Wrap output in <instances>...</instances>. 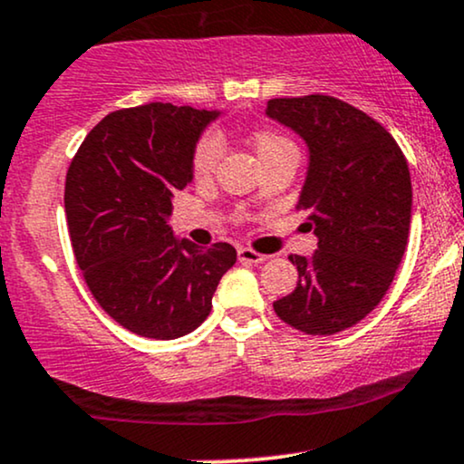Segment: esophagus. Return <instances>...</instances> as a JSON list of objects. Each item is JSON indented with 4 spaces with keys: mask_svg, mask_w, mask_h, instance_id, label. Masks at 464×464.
Listing matches in <instances>:
<instances>
[{
    "mask_svg": "<svg viewBox=\"0 0 464 464\" xmlns=\"http://www.w3.org/2000/svg\"><path fill=\"white\" fill-rule=\"evenodd\" d=\"M237 256H239V261H244V264H255V266L264 264V261L267 259V255L255 253V250H250V248H239Z\"/></svg>",
    "mask_w": 464,
    "mask_h": 464,
    "instance_id": "34e87169",
    "label": "esophagus"
}]
</instances>
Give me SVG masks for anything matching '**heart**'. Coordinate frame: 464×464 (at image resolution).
I'll return each mask as SVG.
<instances>
[{"mask_svg":"<svg viewBox=\"0 0 464 464\" xmlns=\"http://www.w3.org/2000/svg\"><path fill=\"white\" fill-rule=\"evenodd\" d=\"M253 144H255L256 155H259V160L276 153V150L294 149V144L289 142L285 136H281V133L270 131V130L256 131L253 136ZM222 150H225V144H222V138L218 136V133H214V131L203 133L192 149V172L194 175L200 179L209 177L211 172L216 170L218 161H220V158H222Z\"/></svg>","mask_w":464,"mask_h":464,"instance_id":"b5f03b06","label":"heart"}]
</instances>
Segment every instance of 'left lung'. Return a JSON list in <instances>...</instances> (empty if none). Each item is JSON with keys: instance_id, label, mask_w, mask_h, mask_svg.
Listing matches in <instances>:
<instances>
[{"instance_id": "obj_1", "label": "left lung", "mask_w": 464, "mask_h": 464, "mask_svg": "<svg viewBox=\"0 0 464 464\" xmlns=\"http://www.w3.org/2000/svg\"><path fill=\"white\" fill-rule=\"evenodd\" d=\"M266 114L309 147L298 209L317 236L311 259L289 255L298 285L276 300L283 322L334 334L376 309L404 256L412 188L404 153L381 122L328 94L270 99Z\"/></svg>"}]
</instances>
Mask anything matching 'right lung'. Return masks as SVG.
Returning a JSON list of instances; mask_svg holds the SVG:
<instances>
[{
	"instance_id": "1",
	"label": "right lung",
	"mask_w": 464,
	"mask_h": 464,
	"mask_svg": "<svg viewBox=\"0 0 464 464\" xmlns=\"http://www.w3.org/2000/svg\"><path fill=\"white\" fill-rule=\"evenodd\" d=\"M220 111L147 103L92 127L72 158L64 209L77 266L94 300L150 339L192 333L211 311L231 244L200 248L172 236V194L192 181V149Z\"/></svg>"
}]
</instances>
